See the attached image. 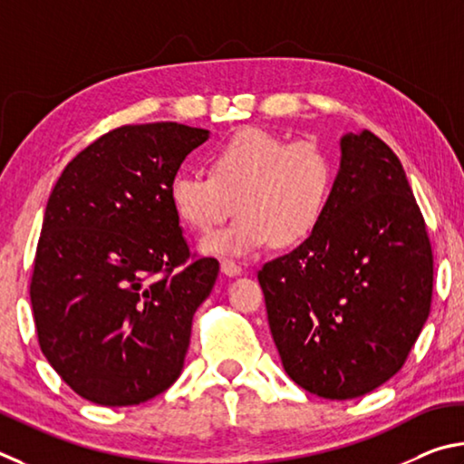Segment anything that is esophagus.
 I'll return each instance as SVG.
<instances>
[{
  "mask_svg": "<svg viewBox=\"0 0 464 464\" xmlns=\"http://www.w3.org/2000/svg\"><path fill=\"white\" fill-rule=\"evenodd\" d=\"M219 266H222V273L227 275V277H238V275H242V266L234 261H227V258H224Z\"/></svg>",
  "mask_w": 464,
  "mask_h": 464,
  "instance_id": "obj_1",
  "label": "esophagus"
}]
</instances>
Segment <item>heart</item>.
Listing matches in <instances>:
<instances>
[{"label": "heart", "mask_w": 464, "mask_h": 464, "mask_svg": "<svg viewBox=\"0 0 464 464\" xmlns=\"http://www.w3.org/2000/svg\"><path fill=\"white\" fill-rule=\"evenodd\" d=\"M207 173L179 170L169 201L179 222L208 234L234 214L226 230L201 242L218 256H248L275 242L294 248L310 240L328 214L336 165L318 142H287L261 128H245L216 146Z\"/></svg>", "instance_id": "b5f03b06"}]
</instances>
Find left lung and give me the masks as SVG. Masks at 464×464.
<instances>
[{"instance_id":"1","label":"left lung","mask_w":464,"mask_h":464,"mask_svg":"<svg viewBox=\"0 0 464 464\" xmlns=\"http://www.w3.org/2000/svg\"><path fill=\"white\" fill-rule=\"evenodd\" d=\"M318 232L258 271L283 367L326 400L372 392L403 367L428 320L434 256L395 152L369 130L340 140Z\"/></svg>"}]
</instances>
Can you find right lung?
<instances>
[{
  "mask_svg": "<svg viewBox=\"0 0 464 464\" xmlns=\"http://www.w3.org/2000/svg\"><path fill=\"white\" fill-rule=\"evenodd\" d=\"M208 136L177 121L120 126L81 150L48 198L32 312L40 351L87 401L138 405L181 375L219 263L191 256L169 183Z\"/></svg>",
  "mask_w": 464,
  "mask_h": 464,
  "instance_id": "right-lung-1",
  "label": "right lung"
}]
</instances>
